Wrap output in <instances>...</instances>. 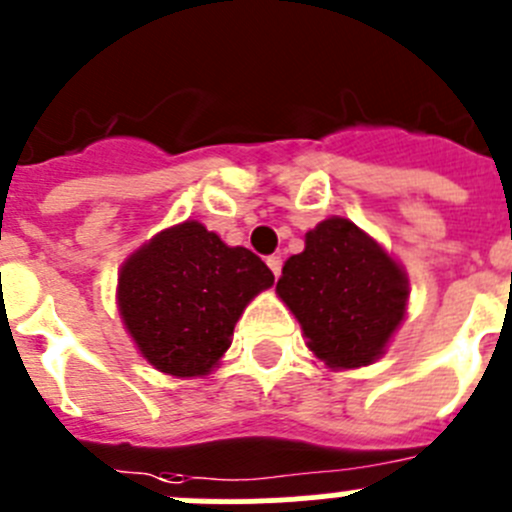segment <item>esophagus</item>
Wrapping results in <instances>:
<instances>
[{
  "label": "esophagus",
  "mask_w": 512,
  "mask_h": 512,
  "mask_svg": "<svg viewBox=\"0 0 512 512\" xmlns=\"http://www.w3.org/2000/svg\"><path fill=\"white\" fill-rule=\"evenodd\" d=\"M267 267H270L275 278H280V270H283V260H280L278 255H270V257H267Z\"/></svg>",
  "instance_id": "esophagus-1"
}]
</instances>
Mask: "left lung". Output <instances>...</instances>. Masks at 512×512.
I'll return each instance as SVG.
<instances>
[{"mask_svg": "<svg viewBox=\"0 0 512 512\" xmlns=\"http://www.w3.org/2000/svg\"><path fill=\"white\" fill-rule=\"evenodd\" d=\"M275 290L328 369L374 364L404 321L409 300L404 267L343 217L305 234V250L285 262Z\"/></svg>", "mask_w": 512, "mask_h": 512, "instance_id": "obj_1", "label": "left lung"}]
</instances>
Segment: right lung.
I'll return each instance as SVG.
<instances>
[{
    "mask_svg": "<svg viewBox=\"0 0 512 512\" xmlns=\"http://www.w3.org/2000/svg\"><path fill=\"white\" fill-rule=\"evenodd\" d=\"M275 283L247 247H229L186 219L133 252L118 275V310L154 369L207 376L232 343L247 303Z\"/></svg>",
    "mask_w": 512,
    "mask_h": 512,
    "instance_id": "add662e5",
    "label": "right lung"
}]
</instances>
